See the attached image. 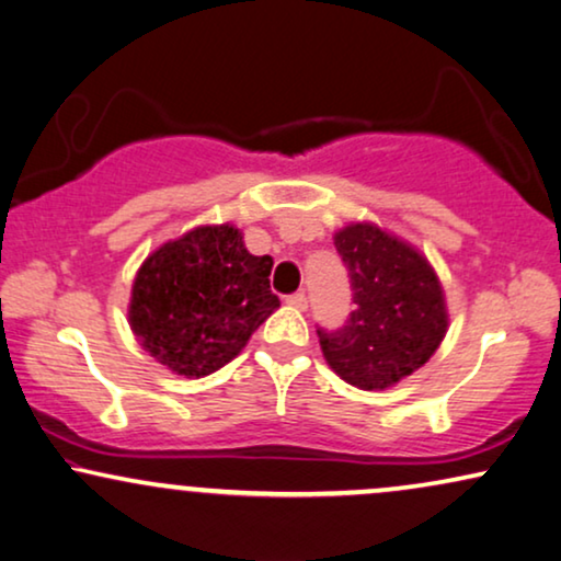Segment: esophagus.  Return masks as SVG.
Segmentation results:
<instances>
[{
    "mask_svg": "<svg viewBox=\"0 0 561 561\" xmlns=\"http://www.w3.org/2000/svg\"><path fill=\"white\" fill-rule=\"evenodd\" d=\"M287 305H293V308H297V310H305V308H308V295H305V293L289 295Z\"/></svg>",
    "mask_w": 561,
    "mask_h": 561,
    "instance_id": "1",
    "label": "esophagus"
}]
</instances>
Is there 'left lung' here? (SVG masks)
Returning a JSON list of instances; mask_svg holds the SVG:
<instances>
[{
  "label": "left lung",
  "mask_w": 561,
  "mask_h": 561,
  "mask_svg": "<svg viewBox=\"0 0 561 561\" xmlns=\"http://www.w3.org/2000/svg\"><path fill=\"white\" fill-rule=\"evenodd\" d=\"M333 243L354 289V310L335 331L318 328L320 348L348 385L385 390L421 369L444 341L442 285L421 253L369 222L339 230Z\"/></svg>",
  "instance_id": "8db88e82"
}]
</instances>
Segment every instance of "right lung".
<instances>
[{
	"label": "right lung",
	"mask_w": 561,
	"mask_h": 561,
	"mask_svg": "<svg viewBox=\"0 0 561 561\" xmlns=\"http://www.w3.org/2000/svg\"><path fill=\"white\" fill-rule=\"evenodd\" d=\"M272 264L245 251L233 226L194 228L138 268L128 312L133 333L176 375H213L279 308L268 287Z\"/></svg>",
	"instance_id": "add662e5"
}]
</instances>
